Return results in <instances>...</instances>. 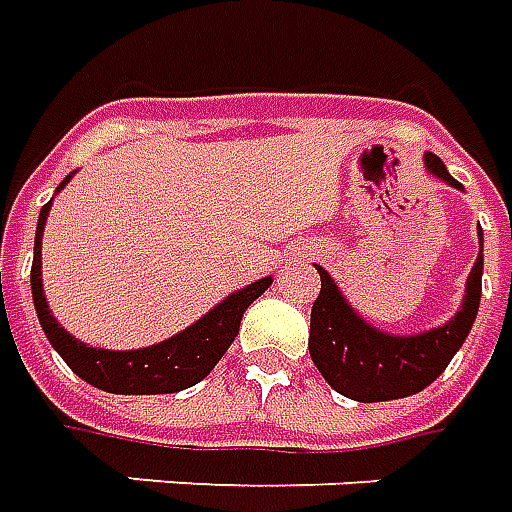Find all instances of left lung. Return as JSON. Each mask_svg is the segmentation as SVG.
Listing matches in <instances>:
<instances>
[{
    "mask_svg": "<svg viewBox=\"0 0 512 512\" xmlns=\"http://www.w3.org/2000/svg\"><path fill=\"white\" fill-rule=\"evenodd\" d=\"M424 165L436 179L460 187L436 154H424ZM317 273L322 289L311 306V333H308V353L314 366L320 369L333 391L350 400H400L427 389L447 369L452 355L458 353L460 344L469 336L482 295V231L480 256L466 281L463 306L452 320L433 331L394 336L372 328L347 303V297L333 284L328 270L317 267Z\"/></svg>",
    "mask_w": 512,
    "mask_h": 512,
    "instance_id": "obj_1",
    "label": "left lung"
}]
</instances>
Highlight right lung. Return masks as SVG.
Instances as JSON below:
<instances>
[{"instance_id": "add662e5", "label": "right lung", "mask_w": 512, "mask_h": 512, "mask_svg": "<svg viewBox=\"0 0 512 512\" xmlns=\"http://www.w3.org/2000/svg\"><path fill=\"white\" fill-rule=\"evenodd\" d=\"M71 179V176H68ZM68 179L57 187L63 190ZM52 201L43 206L38 217V231H35V259H32V300L38 320L63 361L71 366L82 380L90 386L110 394H176L181 389H190L198 380H204L217 361L223 358L234 336L239 333V322L245 308L264 295V289L273 284V278H262L256 284H248L234 295H228L223 303H217L209 314L190 325L187 331L170 336L165 342L140 347V350H101L90 344L79 342L76 336L60 328L54 320L46 295H43L41 278V239L46 217H49Z\"/></svg>"}]
</instances>
